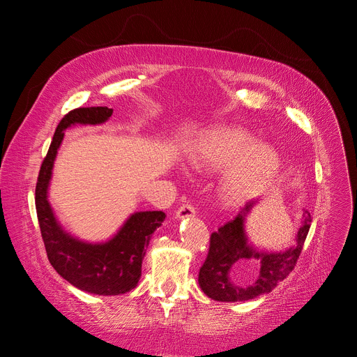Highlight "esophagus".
I'll use <instances>...</instances> for the list:
<instances>
[{
  "mask_svg": "<svg viewBox=\"0 0 357 357\" xmlns=\"http://www.w3.org/2000/svg\"><path fill=\"white\" fill-rule=\"evenodd\" d=\"M195 213H197L195 207H193V205H192L190 202H186V204H183L181 207L176 211V218H177V219L193 218V215H195Z\"/></svg>",
  "mask_w": 357,
  "mask_h": 357,
  "instance_id": "esophagus-1",
  "label": "esophagus"
}]
</instances>
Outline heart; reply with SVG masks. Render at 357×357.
<instances>
[{"instance_id":"heart-1","label":"heart","mask_w":357,"mask_h":357,"mask_svg":"<svg viewBox=\"0 0 357 357\" xmlns=\"http://www.w3.org/2000/svg\"><path fill=\"white\" fill-rule=\"evenodd\" d=\"M190 160L193 165L222 169L230 165L222 181V195L229 202L250 199L268 188L282 167L271 144L255 142L243 128L218 126L202 137Z\"/></svg>"}]
</instances>
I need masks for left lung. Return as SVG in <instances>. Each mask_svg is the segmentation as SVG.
<instances>
[{
  "instance_id": "8db88e82",
  "label": "left lung",
  "mask_w": 357,
  "mask_h": 357,
  "mask_svg": "<svg viewBox=\"0 0 357 357\" xmlns=\"http://www.w3.org/2000/svg\"><path fill=\"white\" fill-rule=\"evenodd\" d=\"M255 204L256 201H248L234 220L220 226L210 236L208 255L199 269L198 282L204 294L214 301H248L268 294L294 271L299 259L311 226L310 213L304 211V223L298 232L296 245L290 247L284 253H257L247 244L244 234L245 215L250 213ZM253 257L261 262L258 277L248 285H234L230 275L245 272Z\"/></svg>"
}]
</instances>
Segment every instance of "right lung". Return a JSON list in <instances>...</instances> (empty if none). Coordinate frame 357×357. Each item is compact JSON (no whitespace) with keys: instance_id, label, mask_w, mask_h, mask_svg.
<instances>
[{"instance_id":"right-lung-1","label":"right lung","mask_w":357,"mask_h":357,"mask_svg":"<svg viewBox=\"0 0 357 357\" xmlns=\"http://www.w3.org/2000/svg\"><path fill=\"white\" fill-rule=\"evenodd\" d=\"M112 113L109 107H79L63 116L43 159L36 186V210L49 262L73 286L104 296L126 294L137 286L146 248L155 229L164 222L165 213H135L110 241L88 244L62 231L49 205L47 188L63 129L74 123H102Z\"/></svg>"}]
</instances>
